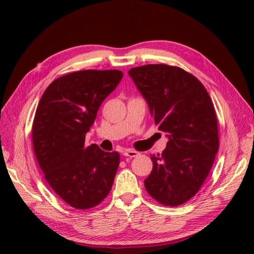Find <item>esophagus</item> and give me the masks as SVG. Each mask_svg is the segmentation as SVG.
Listing matches in <instances>:
<instances>
[{
    "mask_svg": "<svg viewBox=\"0 0 254 254\" xmlns=\"http://www.w3.org/2000/svg\"><path fill=\"white\" fill-rule=\"evenodd\" d=\"M123 155L126 156V157H130V158H134V157H137V156L139 155L138 152H136V150H132V149H127L124 150L123 152Z\"/></svg>",
    "mask_w": 254,
    "mask_h": 254,
    "instance_id": "obj_1",
    "label": "esophagus"
}]
</instances>
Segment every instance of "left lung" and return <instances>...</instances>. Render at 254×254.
Masks as SVG:
<instances>
[{
	"label": "left lung",
	"mask_w": 254,
	"mask_h": 254,
	"mask_svg": "<svg viewBox=\"0 0 254 254\" xmlns=\"http://www.w3.org/2000/svg\"><path fill=\"white\" fill-rule=\"evenodd\" d=\"M128 75L168 137L163 154L150 156L153 170L145 189L160 204L178 206L197 193L218 152L214 105L203 84L180 67L147 64Z\"/></svg>",
	"instance_id": "1"
}]
</instances>
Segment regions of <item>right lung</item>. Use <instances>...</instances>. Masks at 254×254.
Returning <instances> with one entry per match:
<instances>
[{
  "instance_id": "1",
  "label": "right lung",
  "mask_w": 254,
  "mask_h": 254,
  "mask_svg": "<svg viewBox=\"0 0 254 254\" xmlns=\"http://www.w3.org/2000/svg\"><path fill=\"white\" fill-rule=\"evenodd\" d=\"M123 73L85 69L57 78L45 90L32 123V145L45 179L59 196L77 209L95 207L109 194L120 155L96 144L85 146L102 101Z\"/></svg>"
}]
</instances>
